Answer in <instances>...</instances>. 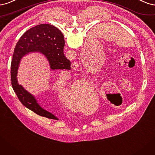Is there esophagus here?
Masks as SVG:
<instances>
[{
  "instance_id": "obj_1",
  "label": "esophagus",
  "mask_w": 155,
  "mask_h": 155,
  "mask_svg": "<svg viewBox=\"0 0 155 155\" xmlns=\"http://www.w3.org/2000/svg\"><path fill=\"white\" fill-rule=\"evenodd\" d=\"M78 64L77 62H74L71 65V68L73 69H77V68H78Z\"/></svg>"
}]
</instances>
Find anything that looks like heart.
I'll return each instance as SVG.
<instances>
[{"instance_id":"b5f03b06","label":"heart","mask_w":155,"mask_h":155,"mask_svg":"<svg viewBox=\"0 0 155 155\" xmlns=\"http://www.w3.org/2000/svg\"><path fill=\"white\" fill-rule=\"evenodd\" d=\"M61 83V81H60V80L58 81L55 83V87L60 89V91H61L64 94L63 98L67 99V98H70L71 96L72 97H74V98H78L80 96V93L81 92L82 88L84 87H89L90 86L89 84V82L86 81V80H81V81H79L74 83L73 86L72 87V89L71 91V89L68 88L66 87H60V84Z\"/></svg>"}]
</instances>
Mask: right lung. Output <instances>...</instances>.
<instances>
[{
	"label": "right lung",
	"instance_id": "right-lung-1",
	"mask_svg": "<svg viewBox=\"0 0 155 155\" xmlns=\"http://www.w3.org/2000/svg\"><path fill=\"white\" fill-rule=\"evenodd\" d=\"M64 38L58 28L51 24H42L25 32L16 44L11 64L12 86L24 106L40 116L58 120L51 113L39 106L36 99L19 85L17 73L21 58L29 52L39 51L48 60L51 69H70L71 62L64 54Z\"/></svg>",
	"mask_w": 155,
	"mask_h": 155
}]
</instances>
